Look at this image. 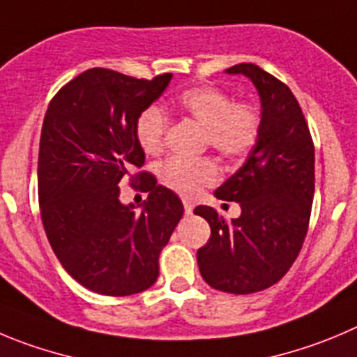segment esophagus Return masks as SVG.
<instances>
[{
    "instance_id": "obj_1",
    "label": "esophagus",
    "mask_w": 357,
    "mask_h": 357,
    "mask_svg": "<svg viewBox=\"0 0 357 357\" xmlns=\"http://www.w3.org/2000/svg\"><path fill=\"white\" fill-rule=\"evenodd\" d=\"M183 206H185V215H192L194 213V204L190 201H183Z\"/></svg>"
}]
</instances>
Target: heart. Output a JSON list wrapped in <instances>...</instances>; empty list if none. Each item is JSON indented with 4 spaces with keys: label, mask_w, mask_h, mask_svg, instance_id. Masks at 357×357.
<instances>
[{
    "label": "heart",
    "mask_w": 357,
    "mask_h": 357,
    "mask_svg": "<svg viewBox=\"0 0 357 357\" xmlns=\"http://www.w3.org/2000/svg\"><path fill=\"white\" fill-rule=\"evenodd\" d=\"M176 109L204 126L206 142L225 158H241L254 148L261 132V114L252 103H234L224 89L190 88L176 100ZM169 118L156 105L144 109L135 123V135L148 155H158L167 133ZM160 178L185 197H194L202 186L213 185L218 167L209 158L172 156L160 167Z\"/></svg>",
    "instance_id": "obj_1"
}]
</instances>
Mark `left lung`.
Returning a JSON list of instances; mask_svg holds the SVG:
<instances>
[{
	"label": "left lung",
	"mask_w": 357,
	"mask_h": 357,
	"mask_svg": "<svg viewBox=\"0 0 357 357\" xmlns=\"http://www.w3.org/2000/svg\"><path fill=\"white\" fill-rule=\"evenodd\" d=\"M245 75L261 98V132L243 167L218 186L216 199L234 201L241 215L231 222L209 206L211 236L197 250L208 285L231 294H252L276 284L291 269L305 241L315 190V149L291 89L252 63L225 70Z\"/></svg>",
	"instance_id": "left-lung-1"
}]
</instances>
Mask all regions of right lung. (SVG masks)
I'll use <instances>...</instances> for the list:
<instances>
[{
	"instance_id": "right-lung-1",
	"label": "right lung",
	"mask_w": 357,
	"mask_h": 357,
	"mask_svg": "<svg viewBox=\"0 0 357 357\" xmlns=\"http://www.w3.org/2000/svg\"><path fill=\"white\" fill-rule=\"evenodd\" d=\"M172 73L146 79L89 68L49 103L38 151L42 224L65 271L105 296L146 291L158 278V257L183 216L172 190L142 167L139 114L162 96ZM130 177L149 192L142 211L119 201Z\"/></svg>"
}]
</instances>
